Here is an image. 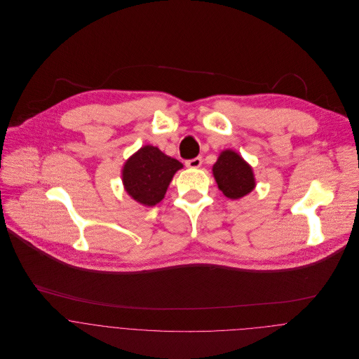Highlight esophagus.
Instances as JSON below:
<instances>
[{
  "label": "esophagus",
  "mask_w": 359,
  "mask_h": 359,
  "mask_svg": "<svg viewBox=\"0 0 359 359\" xmlns=\"http://www.w3.org/2000/svg\"><path fill=\"white\" fill-rule=\"evenodd\" d=\"M187 167L189 168H199L202 165V157H195V158H191V160H187Z\"/></svg>",
  "instance_id": "obj_1"
}]
</instances>
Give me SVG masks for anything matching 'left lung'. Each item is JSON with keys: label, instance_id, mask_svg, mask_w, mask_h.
Instances as JSON below:
<instances>
[{"label": "left lung", "instance_id": "obj_1", "mask_svg": "<svg viewBox=\"0 0 359 359\" xmlns=\"http://www.w3.org/2000/svg\"><path fill=\"white\" fill-rule=\"evenodd\" d=\"M212 175L219 191L232 201L249 195L256 188L253 168L231 149L219 154L212 165Z\"/></svg>", "mask_w": 359, "mask_h": 359}]
</instances>
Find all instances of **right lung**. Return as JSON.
Here are the masks:
<instances>
[{
	"mask_svg": "<svg viewBox=\"0 0 359 359\" xmlns=\"http://www.w3.org/2000/svg\"><path fill=\"white\" fill-rule=\"evenodd\" d=\"M182 167L177 158L163 154L156 147L145 145L123 167L124 189L141 205H157L163 201L174 174Z\"/></svg>",
	"mask_w": 359,
	"mask_h": 359,
	"instance_id": "add662e5",
	"label": "right lung"
}]
</instances>
